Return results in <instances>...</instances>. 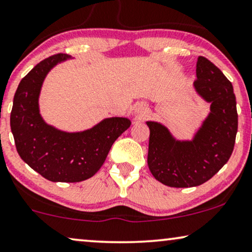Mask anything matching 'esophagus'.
Here are the masks:
<instances>
[{
  "mask_svg": "<svg viewBox=\"0 0 252 252\" xmlns=\"http://www.w3.org/2000/svg\"><path fill=\"white\" fill-rule=\"evenodd\" d=\"M148 113V106L145 103H137L135 106V114L137 116H144Z\"/></svg>",
  "mask_w": 252,
  "mask_h": 252,
  "instance_id": "1",
  "label": "esophagus"
}]
</instances>
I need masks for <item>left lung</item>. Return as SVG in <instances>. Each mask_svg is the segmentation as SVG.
<instances>
[{"mask_svg": "<svg viewBox=\"0 0 252 252\" xmlns=\"http://www.w3.org/2000/svg\"><path fill=\"white\" fill-rule=\"evenodd\" d=\"M196 92L211 102V113L193 141H176L164 126L148 122V165L152 176L170 187H194L215 176L227 163L236 139L238 115L231 82L221 69L200 56Z\"/></svg>", "mask_w": 252, "mask_h": 252, "instance_id": "1", "label": "left lung"}]
</instances>
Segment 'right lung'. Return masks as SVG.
Returning <instances> with one entry per match:
<instances>
[{
    "mask_svg": "<svg viewBox=\"0 0 252 252\" xmlns=\"http://www.w3.org/2000/svg\"><path fill=\"white\" fill-rule=\"evenodd\" d=\"M68 56L57 53L41 60L22 79L14 96L10 126L18 155L50 181L79 183L93 177L114 142L130 126L123 117L103 120L84 132L59 131L41 120L38 96L44 78Z\"/></svg>",
    "mask_w": 252,
    "mask_h": 252,
    "instance_id": "add662e5",
    "label": "right lung"
}]
</instances>
